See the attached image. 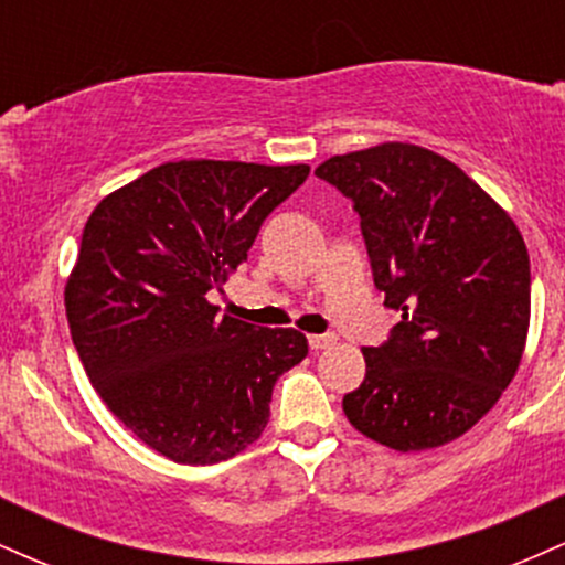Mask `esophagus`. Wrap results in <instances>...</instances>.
Instances as JSON below:
<instances>
[{"label":"esophagus","mask_w":565,"mask_h":565,"mask_svg":"<svg viewBox=\"0 0 565 565\" xmlns=\"http://www.w3.org/2000/svg\"><path fill=\"white\" fill-rule=\"evenodd\" d=\"M308 345L313 353H319V350H327L334 345V334H310L308 337Z\"/></svg>","instance_id":"1"}]
</instances>
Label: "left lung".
Here are the masks:
<instances>
[{"label":"left lung","instance_id":"obj_1","mask_svg":"<svg viewBox=\"0 0 565 565\" xmlns=\"http://www.w3.org/2000/svg\"><path fill=\"white\" fill-rule=\"evenodd\" d=\"M316 174L353 201L374 287L401 310L387 342L364 348L366 377L342 398L345 417L395 451L465 436L526 348L521 231L457 164L408 142L332 157Z\"/></svg>","mask_w":565,"mask_h":565}]
</instances>
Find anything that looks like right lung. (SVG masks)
<instances>
[{"mask_svg": "<svg viewBox=\"0 0 565 565\" xmlns=\"http://www.w3.org/2000/svg\"><path fill=\"white\" fill-rule=\"evenodd\" d=\"M308 172L167 161L84 225L66 284L71 340L103 404L172 462L215 465L255 444L276 380L308 355L297 329L217 316L206 300Z\"/></svg>", "mask_w": 565, "mask_h": 565, "instance_id": "right-lung-1", "label": "right lung"}]
</instances>
